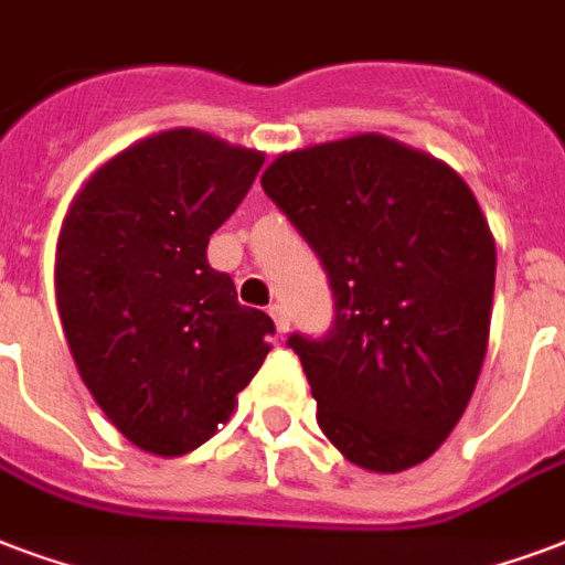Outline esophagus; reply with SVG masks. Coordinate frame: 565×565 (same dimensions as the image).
Instances as JSON below:
<instances>
[{
	"label": "esophagus",
	"instance_id": "esophagus-1",
	"mask_svg": "<svg viewBox=\"0 0 565 565\" xmlns=\"http://www.w3.org/2000/svg\"><path fill=\"white\" fill-rule=\"evenodd\" d=\"M270 318H274V324H277V333H288V328H291V318H288L286 307L282 303H270Z\"/></svg>",
	"mask_w": 565,
	"mask_h": 565
}]
</instances>
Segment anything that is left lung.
<instances>
[{"label":"left lung","mask_w":565,"mask_h":565,"mask_svg":"<svg viewBox=\"0 0 565 565\" xmlns=\"http://www.w3.org/2000/svg\"><path fill=\"white\" fill-rule=\"evenodd\" d=\"M262 186L333 291L328 333L288 337L318 426L358 468L426 461L468 408L489 348L498 253L470 186L379 134L279 154Z\"/></svg>","instance_id":"1"}]
</instances>
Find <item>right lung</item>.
Returning a JSON list of instances; mask_svg holds the SVG:
<instances>
[{
  "label": "right lung",
  "instance_id": "right-lung-1",
  "mask_svg": "<svg viewBox=\"0 0 565 565\" xmlns=\"http://www.w3.org/2000/svg\"><path fill=\"white\" fill-rule=\"evenodd\" d=\"M265 157L199 130L125 148L88 178L58 235L56 298L95 402L154 456L202 447L265 363L274 321L237 303L207 241Z\"/></svg>",
  "mask_w": 565,
  "mask_h": 565
}]
</instances>
